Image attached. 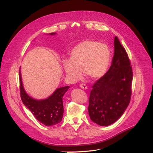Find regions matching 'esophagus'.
<instances>
[{
    "label": "esophagus",
    "instance_id": "34e87169",
    "mask_svg": "<svg viewBox=\"0 0 153 153\" xmlns=\"http://www.w3.org/2000/svg\"><path fill=\"white\" fill-rule=\"evenodd\" d=\"M79 87L82 89H87V87L86 86L85 84H84V83H81L80 85H79Z\"/></svg>",
    "mask_w": 153,
    "mask_h": 153
}]
</instances>
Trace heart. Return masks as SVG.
Returning a JSON list of instances; mask_svg holds the SVG:
<instances>
[{
    "mask_svg": "<svg viewBox=\"0 0 153 153\" xmlns=\"http://www.w3.org/2000/svg\"><path fill=\"white\" fill-rule=\"evenodd\" d=\"M110 59L111 51L108 45L95 40H87L71 50L69 60L63 62V68L71 79L77 78L81 70L88 78L95 79L106 72Z\"/></svg>",
    "mask_w": 153,
    "mask_h": 153,
    "instance_id": "obj_1",
    "label": "heart"
}]
</instances>
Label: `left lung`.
<instances>
[{"mask_svg":"<svg viewBox=\"0 0 153 153\" xmlns=\"http://www.w3.org/2000/svg\"><path fill=\"white\" fill-rule=\"evenodd\" d=\"M114 53L108 71L92 86L88 112L97 124L108 126L114 123L125 112L131 96L133 71L126 51L117 37Z\"/></svg>","mask_w":153,"mask_h":153,"instance_id":"8db88e82","label":"left lung"}]
</instances>
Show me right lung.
Returning <instances> with one entry per match:
<instances>
[{"label": "right lung", "mask_w": 153, "mask_h": 153, "mask_svg": "<svg viewBox=\"0 0 153 153\" xmlns=\"http://www.w3.org/2000/svg\"><path fill=\"white\" fill-rule=\"evenodd\" d=\"M53 34L55 33H51ZM19 77L21 99L35 118L46 126H52L60 123L64 113L62 97L69 89V86L58 88L48 99L38 100L31 98L25 93L22 84L20 69Z\"/></svg>", "instance_id": "add662e5"}]
</instances>
